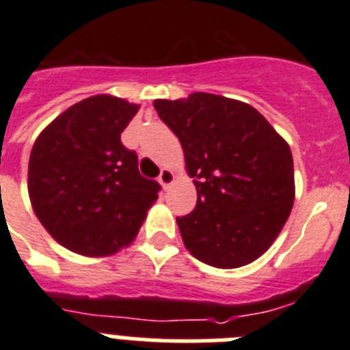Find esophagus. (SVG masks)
I'll return each instance as SVG.
<instances>
[{
    "label": "esophagus",
    "instance_id": "1",
    "mask_svg": "<svg viewBox=\"0 0 350 350\" xmlns=\"http://www.w3.org/2000/svg\"><path fill=\"white\" fill-rule=\"evenodd\" d=\"M173 172L172 170H168V168H163L161 170V175H159V184L163 185V189H168L170 185L173 184Z\"/></svg>",
    "mask_w": 350,
    "mask_h": 350
}]
</instances>
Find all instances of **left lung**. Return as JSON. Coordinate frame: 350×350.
I'll return each instance as SVG.
<instances>
[{"label":"left lung","instance_id":"obj_1","mask_svg":"<svg viewBox=\"0 0 350 350\" xmlns=\"http://www.w3.org/2000/svg\"><path fill=\"white\" fill-rule=\"evenodd\" d=\"M180 140L198 202L178 217L185 249L215 268H240L279 237L295 202L287 142L254 107L210 92L154 101Z\"/></svg>","mask_w":350,"mask_h":350}]
</instances>
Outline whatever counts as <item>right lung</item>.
Masks as SVG:
<instances>
[{
	"label": "right lung",
	"mask_w": 350,
	"mask_h": 350,
	"mask_svg": "<svg viewBox=\"0 0 350 350\" xmlns=\"http://www.w3.org/2000/svg\"><path fill=\"white\" fill-rule=\"evenodd\" d=\"M140 105L96 94L71 105L36 138L27 166L31 206L55 242L88 258L137 238L159 184L138 172L120 133Z\"/></svg>",
	"instance_id": "add662e5"
}]
</instances>
